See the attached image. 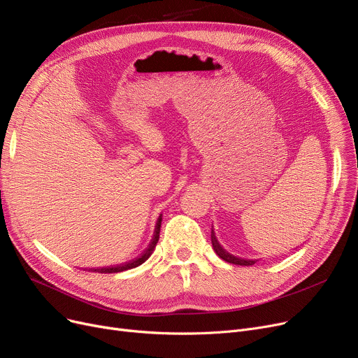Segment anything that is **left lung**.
<instances>
[{"label":"left lung","mask_w":358,"mask_h":358,"mask_svg":"<svg viewBox=\"0 0 358 358\" xmlns=\"http://www.w3.org/2000/svg\"><path fill=\"white\" fill-rule=\"evenodd\" d=\"M210 238H212V245H213V250L216 252V255L220 256L221 259H224L225 262H228V263H232V265H241V266H252V265H255V260H244V259H240V257H236V256H232V255H229L228 252H225L224 248L221 247V244L217 243V240H216V237H215V234H213V231H212V234H210Z\"/></svg>","instance_id":"1"}]
</instances>
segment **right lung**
I'll list each match as a JSON object with an SVG mask.
<instances>
[{"mask_svg": "<svg viewBox=\"0 0 358 358\" xmlns=\"http://www.w3.org/2000/svg\"><path fill=\"white\" fill-rule=\"evenodd\" d=\"M161 221H162V216L158 217L157 221V227H155V234H153V238L149 244V247L146 248V250L142 253V256H138L137 259L129 262V263H122V265H117V266H110V268H99V269H92L93 272H99V273H117V272H122V271H129V269H133V268H137L138 265H142L143 262H146L150 255L153 253L155 250V245H157L158 240H159V231H161Z\"/></svg>", "mask_w": 358, "mask_h": 358, "instance_id": "obj_1", "label": "right lung"}]
</instances>
